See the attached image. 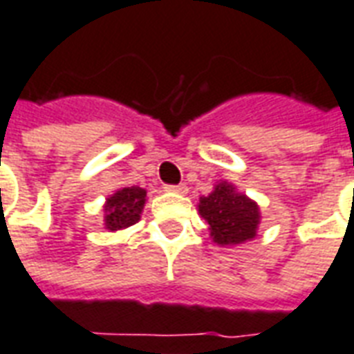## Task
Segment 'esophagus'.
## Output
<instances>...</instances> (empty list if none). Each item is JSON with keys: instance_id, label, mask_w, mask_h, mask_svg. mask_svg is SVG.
I'll return each mask as SVG.
<instances>
[{"instance_id": "1", "label": "esophagus", "mask_w": 354, "mask_h": 354, "mask_svg": "<svg viewBox=\"0 0 354 354\" xmlns=\"http://www.w3.org/2000/svg\"><path fill=\"white\" fill-rule=\"evenodd\" d=\"M167 192H175V194H185L187 192V185H166Z\"/></svg>"}]
</instances>
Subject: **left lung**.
I'll return each instance as SVG.
<instances>
[{"label":"left lung","instance_id":"1","mask_svg":"<svg viewBox=\"0 0 354 354\" xmlns=\"http://www.w3.org/2000/svg\"><path fill=\"white\" fill-rule=\"evenodd\" d=\"M199 214L205 218L211 237L218 244H239L256 237L259 209L231 185L220 183L207 198L199 201Z\"/></svg>","mask_w":354,"mask_h":354}]
</instances>
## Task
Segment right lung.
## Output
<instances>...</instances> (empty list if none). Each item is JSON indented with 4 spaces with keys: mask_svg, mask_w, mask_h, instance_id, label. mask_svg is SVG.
Returning a JSON list of instances; mask_svg holds the SVG:
<instances>
[{
    "mask_svg": "<svg viewBox=\"0 0 354 354\" xmlns=\"http://www.w3.org/2000/svg\"><path fill=\"white\" fill-rule=\"evenodd\" d=\"M147 192L140 187H129L119 190L108 199L106 211V227L111 231L123 230L129 225L136 224L145 205Z\"/></svg>",
    "mask_w": 354,
    "mask_h": 354,
    "instance_id": "1",
    "label": "right lung"
}]
</instances>
